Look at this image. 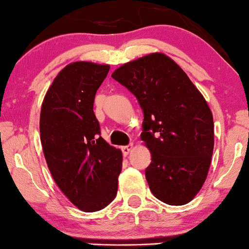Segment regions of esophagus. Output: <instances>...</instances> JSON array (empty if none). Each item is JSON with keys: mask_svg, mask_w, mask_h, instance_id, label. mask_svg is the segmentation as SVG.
Instances as JSON below:
<instances>
[{"mask_svg": "<svg viewBox=\"0 0 249 249\" xmlns=\"http://www.w3.org/2000/svg\"><path fill=\"white\" fill-rule=\"evenodd\" d=\"M133 147H134V145H133V143H129V145H128V146L122 147V152H124V156H128V154H129V152H132Z\"/></svg>", "mask_w": 249, "mask_h": 249, "instance_id": "1", "label": "esophagus"}]
</instances>
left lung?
<instances>
[{
	"mask_svg": "<svg viewBox=\"0 0 249 249\" xmlns=\"http://www.w3.org/2000/svg\"><path fill=\"white\" fill-rule=\"evenodd\" d=\"M111 77L134 93L143 110L140 138L152 154L146 179L152 194L184 205L202 189L213 151V119L183 69L164 53H149Z\"/></svg>",
	"mask_w": 249,
	"mask_h": 249,
	"instance_id": "1",
	"label": "left lung"
}]
</instances>
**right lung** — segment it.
I'll list each match as a JSON object with an SVG mask.
<instances>
[{"label": "right lung", "mask_w": 249, "mask_h": 249, "mask_svg": "<svg viewBox=\"0 0 249 249\" xmlns=\"http://www.w3.org/2000/svg\"><path fill=\"white\" fill-rule=\"evenodd\" d=\"M110 66L91 61L66 65L50 85L40 111V140L58 188L85 213L106 208L116 196L121 149L100 136L95 95Z\"/></svg>", "instance_id": "add662e5"}]
</instances>
